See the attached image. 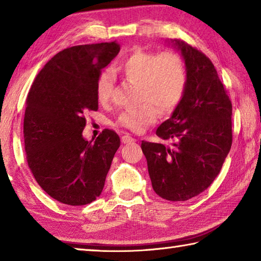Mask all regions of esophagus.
Segmentation results:
<instances>
[{"label": "esophagus", "instance_id": "1", "mask_svg": "<svg viewBox=\"0 0 261 261\" xmlns=\"http://www.w3.org/2000/svg\"><path fill=\"white\" fill-rule=\"evenodd\" d=\"M136 139L134 138V137H131L130 135H124L122 136V143L123 144H132L135 143Z\"/></svg>", "mask_w": 261, "mask_h": 261}]
</instances>
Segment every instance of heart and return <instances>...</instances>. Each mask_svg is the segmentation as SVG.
<instances>
[{
	"label": "heart",
	"instance_id": "obj_1",
	"mask_svg": "<svg viewBox=\"0 0 261 261\" xmlns=\"http://www.w3.org/2000/svg\"><path fill=\"white\" fill-rule=\"evenodd\" d=\"M118 71L127 81L139 85L138 108L126 109L118 115L116 123L134 132L144 131L153 124L160 109L169 114L178 107L188 85V71L182 57L174 51L136 50L118 65ZM115 77L103 70L96 81V96L101 103L112 100Z\"/></svg>",
	"mask_w": 261,
	"mask_h": 261
}]
</instances>
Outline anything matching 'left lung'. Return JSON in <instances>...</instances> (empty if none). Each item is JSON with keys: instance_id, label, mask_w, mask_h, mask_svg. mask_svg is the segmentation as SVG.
Here are the masks:
<instances>
[{"instance_id": "left-lung-1", "label": "left lung", "mask_w": 261, "mask_h": 261, "mask_svg": "<svg viewBox=\"0 0 261 261\" xmlns=\"http://www.w3.org/2000/svg\"><path fill=\"white\" fill-rule=\"evenodd\" d=\"M188 71L184 98L156 136L173 146L141 141L154 191L166 200L185 201L214 182L232 143L231 101L214 64L204 53L179 39Z\"/></svg>"}]
</instances>
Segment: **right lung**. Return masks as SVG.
Segmentation results:
<instances>
[{
	"instance_id": "add662e5",
	"label": "right lung",
	"mask_w": 261,
	"mask_h": 261,
	"mask_svg": "<svg viewBox=\"0 0 261 261\" xmlns=\"http://www.w3.org/2000/svg\"><path fill=\"white\" fill-rule=\"evenodd\" d=\"M118 51L116 41L67 48L47 62L30 88L26 160L43 191L62 204L95 200L121 145L116 132L108 129L94 141L83 138L85 114L98 110L96 81Z\"/></svg>"
}]
</instances>
